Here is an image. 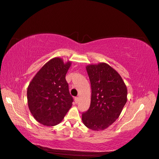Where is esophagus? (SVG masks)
I'll return each instance as SVG.
<instances>
[{"label":"esophagus","mask_w":159,"mask_h":159,"mask_svg":"<svg viewBox=\"0 0 159 159\" xmlns=\"http://www.w3.org/2000/svg\"><path fill=\"white\" fill-rule=\"evenodd\" d=\"M79 98L78 97L74 98V101H75V103H78V102H79Z\"/></svg>","instance_id":"1"}]
</instances>
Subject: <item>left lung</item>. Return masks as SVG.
<instances>
[{
  "label": "left lung",
  "instance_id": "1",
  "mask_svg": "<svg viewBox=\"0 0 159 159\" xmlns=\"http://www.w3.org/2000/svg\"><path fill=\"white\" fill-rule=\"evenodd\" d=\"M85 67L92 98L89 109L82 114V121L91 130H103L120 116L127 102V87L119 73L106 63Z\"/></svg>",
  "mask_w": 159,
  "mask_h": 159
}]
</instances>
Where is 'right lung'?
I'll return each instance as SVG.
<instances>
[{"label":"right lung","mask_w":159,"mask_h":159,"mask_svg":"<svg viewBox=\"0 0 159 159\" xmlns=\"http://www.w3.org/2000/svg\"><path fill=\"white\" fill-rule=\"evenodd\" d=\"M72 64L60 57L48 61L30 82L27 88L29 109L42 125L59 124L72 105L66 75Z\"/></svg>","instance_id":"add662e5"}]
</instances>
